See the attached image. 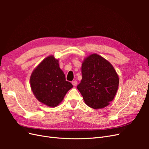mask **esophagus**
<instances>
[{"label":"esophagus","instance_id":"1","mask_svg":"<svg viewBox=\"0 0 149 149\" xmlns=\"http://www.w3.org/2000/svg\"><path fill=\"white\" fill-rule=\"evenodd\" d=\"M72 84H73L74 86H76L77 85V81H72Z\"/></svg>","mask_w":149,"mask_h":149}]
</instances>
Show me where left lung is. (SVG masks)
<instances>
[{
    "instance_id": "8db88e82",
    "label": "left lung",
    "mask_w": 149,
    "mask_h": 149,
    "mask_svg": "<svg viewBox=\"0 0 149 149\" xmlns=\"http://www.w3.org/2000/svg\"><path fill=\"white\" fill-rule=\"evenodd\" d=\"M82 79L77 88L86 104L93 109L105 107L113 100L119 79L114 67L102 56L93 54L85 58Z\"/></svg>"
}]
</instances>
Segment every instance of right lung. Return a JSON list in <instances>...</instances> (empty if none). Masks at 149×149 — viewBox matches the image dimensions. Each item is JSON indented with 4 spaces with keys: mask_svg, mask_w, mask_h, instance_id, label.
<instances>
[{
    "mask_svg": "<svg viewBox=\"0 0 149 149\" xmlns=\"http://www.w3.org/2000/svg\"><path fill=\"white\" fill-rule=\"evenodd\" d=\"M30 86L37 100L48 106L56 107L73 85L66 81L58 60L53 56L43 60L30 76Z\"/></svg>",
    "mask_w": 149,
    "mask_h": 149,
    "instance_id": "add662e5",
    "label": "right lung"
}]
</instances>
